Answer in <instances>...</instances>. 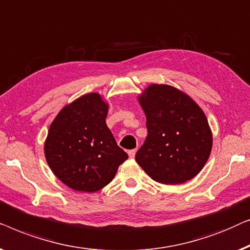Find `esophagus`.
Returning <instances> with one entry per match:
<instances>
[{
    "mask_svg": "<svg viewBox=\"0 0 250 250\" xmlns=\"http://www.w3.org/2000/svg\"><path fill=\"white\" fill-rule=\"evenodd\" d=\"M136 152H137L136 149H131V150H129V152H128V155H129L130 159H133V157H135V155H136Z\"/></svg>",
    "mask_w": 250,
    "mask_h": 250,
    "instance_id": "obj_1",
    "label": "esophagus"
}]
</instances>
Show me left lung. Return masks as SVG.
Instances as JSON below:
<instances>
[{
	"instance_id": "8db88e82",
	"label": "left lung",
	"mask_w": 250,
	"mask_h": 250,
	"mask_svg": "<svg viewBox=\"0 0 250 250\" xmlns=\"http://www.w3.org/2000/svg\"><path fill=\"white\" fill-rule=\"evenodd\" d=\"M148 135L136 162L154 181L178 185L202 171L213 136L205 113L184 91L152 83L138 96Z\"/></svg>"
}]
</instances>
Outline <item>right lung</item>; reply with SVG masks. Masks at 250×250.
Returning a JSON list of instances; mask_svg holds the SVG:
<instances>
[{"mask_svg":"<svg viewBox=\"0 0 250 250\" xmlns=\"http://www.w3.org/2000/svg\"><path fill=\"white\" fill-rule=\"evenodd\" d=\"M107 111L103 97L89 93L65 105L50 125L45 159L55 177L73 190L104 188L128 159L107 128Z\"/></svg>","mask_w":250,"mask_h":250,"instance_id":"1","label":"right lung"}]
</instances>
